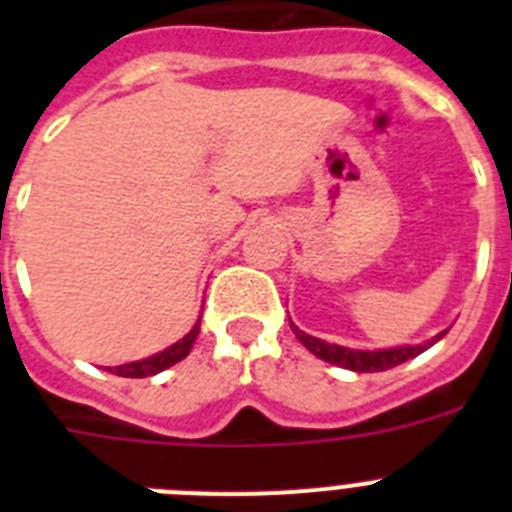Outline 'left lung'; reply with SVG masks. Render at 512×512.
<instances>
[{"mask_svg": "<svg viewBox=\"0 0 512 512\" xmlns=\"http://www.w3.org/2000/svg\"><path fill=\"white\" fill-rule=\"evenodd\" d=\"M292 330H295L297 341L315 354L318 359L328 361V364L343 366V369H351V372H384V369H392V366H400L405 361L415 359L418 354H423L425 348H431L433 343L441 341L446 336V330H441L438 336L428 338L425 343H415V346H395V348H374V351H361V348H346L338 346V343H328L323 338H315L305 330L297 328L292 320H289Z\"/></svg>", "mask_w": 512, "mask_h": 512, "instance_id": "1", "label": "left lung"}]
</instances>
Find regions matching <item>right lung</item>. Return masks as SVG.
Listing matches in <instances>:
<instances>
[{"instance_id":"obj_1","label":"right lung","mask_w":512,"mask_h":512,"mask_svg":"<svg viewBox=\"0 0 512 512\" xmlns=\"http://www.w3.org/2000/svg\"><path fill=\"white\" fill-rule=\"evenodd\" d=\"M200 323H202V315L197 318V323L192 325L187 336L179 338L176 343H171L169 348L164 351H158V354L148 356V359H140V361H130V364H120V366H110V372L117 374V377H130V379H140V377H153V374L164 372L169 366L179 364L182 359H187L189 351H192L194 341L200 336Z\"/></svg>"}]
</instances>
